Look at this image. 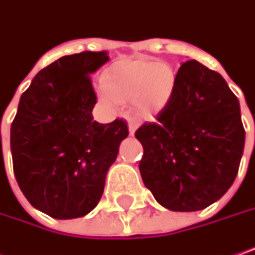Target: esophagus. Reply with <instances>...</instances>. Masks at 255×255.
I'll return each instance as SVG.
<instances>
[{
	"instance_id": "34e87169",
	"label": "esophagus",
	"mask_w": 255,
	"mask_h": 255,
	"mask_svg": "<svg viewBox=\"0 0 255 255\" xmlns=\"http://www.w3.org/2000/svg\"><path fill=\"white\" fill-rule=\"evenodd\" d=\"M137 127H138V124H137L135 121H128V131H129V134H131V135L135 132Z\"/></svg>"
}]
</instances>
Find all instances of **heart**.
<instances>
[{
	"label": "heart",
	"instance_id": "obj_1",
	"mask_svg": "<svg viewBox=\"0 0 255 255\" xmlns=\"http://www.w3.org/2000/svg\"><path fill=\"white\" fill-rule=\"evenodd\" d=\"M176 86L177 73L167 63L123 60L105 72L104 83L99 85L98 91L110 105H117L120 99L132 98L135 110L150 115L170 102Z\"/></svg>",
	"mask_w": 255,
	"mask_h": 255
}]
</instances>
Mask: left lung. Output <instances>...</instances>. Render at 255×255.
<instances>
[{"instance_id": "left-lung-1", "label": "left lung", "mask_w": 255, "mask_h": 255, "mask_svg": "<svg viewBox=\"0 0 255 255\" xmlns=\"http://www.w3.org/2000/svg\"><path fill=\"white\" fill-rule=\"evenodd\" d=\"M140 173L161 206L195 212L234 183L244 151L240 102L225 79L196 60L182 63L170 102L135 131Z\"/></svg>"}]
</instances>
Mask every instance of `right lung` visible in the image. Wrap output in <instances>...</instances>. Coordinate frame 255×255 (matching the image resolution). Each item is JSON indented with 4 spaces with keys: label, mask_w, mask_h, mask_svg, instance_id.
Segmentation results:
<instances>
[{
    "label": "right lung",
    "mask_w": 255,
    "mask_h": 255,
    "mask_svg": "<svg viewBox=\"0 0 255 255\" xmlns=\"http://www.w3.org/2000/svg\"><path fill=\"white\" fill-rule=\"evenodd\" d=\"M108 60L107 52H82L41 69L11 124L17 183L28 202L56 219L83 217L97 206L128 135L124 120L99 124L92 117L91 75Z\"/></svg>",
    "instance_id": "obj_1"
}]
</instances>
